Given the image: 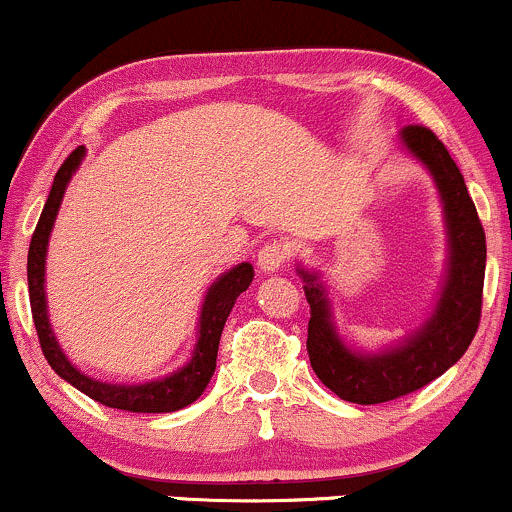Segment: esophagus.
I'll list each match as a JSON object with an SVG mask.
<instances>
[{
    "mask_svg": "<svg viewBox=\"0 0 512 512\" xmlns=\"http://www.w3.org/2000/svg\"><path fill=\"white\" fill-rule=\"evenodd\" d=\"M286 260H289V245L279 243V240H272V243H267L257 252V267L267 274L284 267Z\"/></svg>",
    "mask_w": 512,
    "mask_h": 512,
    "instance_id": "obj_1",
    "label": "esophagus"
}]
</instances>
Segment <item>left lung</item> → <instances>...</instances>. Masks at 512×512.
<instances>
[{"mask_svg":"<svg viewBox=\"0 0 512 512\" xmlns=\"http://www.w3.org/2000/svg\"><path fill=\"white\" fill-rule=\"evenodd\" d=\"M402 139L411 154L421 158L436 178L445 204V221H448V279L426 325L387 354H351L334 332L330 301L322 284H317L315 274L298 269L310 305L308 342H305L310 366L322 385L354 404L390 402L421 390L443 375L452 363L460 361L467 346L472 344L481 320L486 236L460 168L450 158L445 144L428 127L409 125Z\"/></svg>","mask_w":512,"mask_h":512,"instance_id":"1","label":"left lung"}]
</instances>
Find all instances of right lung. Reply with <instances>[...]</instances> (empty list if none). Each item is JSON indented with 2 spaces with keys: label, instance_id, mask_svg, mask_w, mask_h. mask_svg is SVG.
Masks as SVG:
<instances>
[{
  "label": "right lung",
  "instance_id": "1",
  "mask_svg": "<svg viewBox=\"0 0 512 512\" xmlns=\"http://www.w3.org/2000/svg\"><path fill=\"white\" fill-rule=\"evenodd\" d=\"M81 156H84V146H76L72 154L64 158L60 170H57L50 197L48 202H45L43 214H40L38 226H35L33 231L31 248H28V298H31L33 325L35 332H38L40 349H43V356L48 358L52 370H55L60 378L67 380L69 385H74L76 390L84 392V395L96 399V402L105 404V407L122 411H142V414L178 411L195 402V399L204 392V387L209 385L216 368V354H219L223 325H226V317L231 313L236 298L248 289L252 276H255L252 264H238V267H233L231 272L223 274L221 279L211 286L202 305V320H199V339L195 346V356H192V361L187 363L185 368H180L178 373L146 385H108L101 383V380L88 378V375L76 370L72 363L67 361V356H64L60 346H57L55 334L50 330L43 291L45 252H48L52 223H55L62 195L64 190H67V182L72 178L76 166L81 163Z\"/></svg>",
  "mask_w": 512,
  "mask_h": 512
}]
</instances>
